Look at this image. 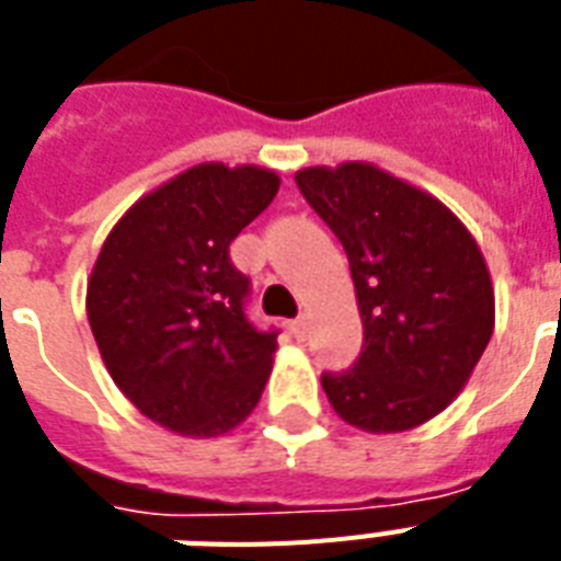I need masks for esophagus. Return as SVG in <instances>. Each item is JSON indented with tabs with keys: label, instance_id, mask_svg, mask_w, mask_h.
Listing matches in <instances>:
<instances>
[{
	"label": "esophagus",
	"instance_id": "esophagus-1",
	"mask_svg": "<svg viewBox=\"0 0 561 561\" xmlns=\"http://www.w3.org/2000/svg\"><path fill=\"white\" fill-rule=\"evenodd\" d=\"M290 332L297 334L299 341H302V337H306V332H308V317H306V314H299L297 320L290 323Z\"/></svg>",
	"mask_w": 561,
	"mask_h": 561
}]
</instances>
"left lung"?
Segmentation results:
<instances>
[{"label": "left lung", "mask_w": 561, "mask_h": 561, "mask_svg": "<svg viewBox=\"0 0 561 561\" xmlns=\"http://www.w3.org/2000/svg\"><path fill=\"white\" fill-rule=\"evenodd\" d=\"M311 209L350 259L364 350L323 373L334 413L399 434L443 413L495 329V290L478 241L434 194L369 162L297 171Z\"/></svg>", "instance_id": "8db88e82"}]
</instances>
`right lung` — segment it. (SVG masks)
Masks as SVG:
<instances>
[{"label": "right lung", "instance_id": "right-lung-1", "mask_svg": "<svg viewBox=\"0 0 561 561\" xmlns=\"http://www.w3.org/2000/svg\"><path fill=\"white\" fill-rule=\"evenodd\" d=\"M276 192V171L203 162L139 197L95 259L87 317L104 367L174 434H227L262 399L279 332L247 320L229 244Z\"/></svg>", "mask_w": 561, "mask_h": 561}]
</instances>
